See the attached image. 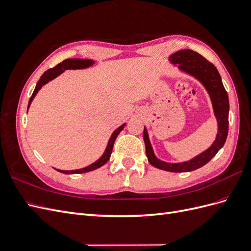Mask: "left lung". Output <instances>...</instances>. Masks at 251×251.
<instances>
[{"label":"left lung","mask_w":251,"mask_h":251,"mask_svg":"<svg viewBox=\"0 0 251 251\" xmlns=\"http://www.w3.org/2000/svg\"><path fill=\"white\" fill-rule=\"evenodd\" d=\"M170 62L174 65H178L181 71L198 79L207 90L218 123L217 137L214 143L206 151L196 156L192 160L180 163H169L159 160L155 156L149 139L147 127L144 126L143 140L146 144V153L149 162L157 169L173 173L192 172L202 168L203 165L209 162L224 146L227 135H228V95H227L217 68L199 53L189 49L179 50L170 56Z\"/></svg>","instance_id":"left-lung-1"}]
</instances>
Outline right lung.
Listing matches in <instances>:
<instances>
[{
	"mask_svg": "<svg viewBox=\"0 0 251 251\" xmlns=\"http://www.w3.org/2000/svg\"><path fill=\"white\" fill-rule=\"evenodd\" d=\"M94 64V60L92 59H81V58H69V59H65L63 60L62 63H59L58 65H56L54 68H51V69L47 70L46 72H44V74L41 76L40 80L37 81L35 89L33 91V93L30 97L29 102H28V109L30 107V104H31L33 98L35 97V95L39 92L40 89L44 86L46 85L47 82H49L50 80L54 79L55 77H57L59 74H62L65 70H76V69H85V68L91 67ZM28 112V111H27ZM126 126V124L121 125L118 128H116L115 131L113 132V134L111 135V137L109 139L108 142V146L105 148L104 153L102 154V156L96 160L94 163L90 164L89 166H86V168L83 169H79V170H72V171H62V170H56L59 173H63V174H68V175H71V174H82V173H87V172H91V171H94L96 169H100V166H102L104 163H107L108 160L111 157L112 154V150H113V146H114V142H115V139L118 136V134L124 130V127Z\"/></svg>",
	"mask_w": 251,
	"mask_h": 251,
	"instance_id": "add662e5",
	"label": "right lung"
}]
</instances>
